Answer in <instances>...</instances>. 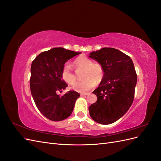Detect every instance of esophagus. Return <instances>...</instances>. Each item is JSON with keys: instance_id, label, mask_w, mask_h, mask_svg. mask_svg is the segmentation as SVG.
Returning <instances> with one entry per match:
<instances>
[{"instance_id": "1", "label": "esophagus", "mask_w": 161, "mask_h": 161, "mask_svg": "<svg viewBox=\"0 0 161 161\" xmlns=\"http://www.w3.org/2000/svg\"><path fill=\"white\" fill-rule=\"evenodd\" d=\"M89 95L88 92H85V93H81L80 94L81 96H86V95Z\"/></svg>"}]
</instances>
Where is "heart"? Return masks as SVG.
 I'll return each mask as SVG.
<instances>
[{
  "label": "heart",
  "instance_id": "1",
  "mask_svg": "<svg viewBox=\"0 0 161 161\" xmlns=\"http://www.w3.org/2000/svg\"><path fill=\"white\" fill-rule=\"evenodd\" d=\"M75 64L79 68L84 69L81 81L76 82L72 85V88L77 92H86L92 89L103 78V70L99 64H93L92 60L86 56H79L75 60ZM62 79L66 83L72 85L76 80V77L72 72L71 66L65 64L61 72Z\"/></svg>",
  "mask_w": 161,
  "mask_h": 161
}]
</instances>
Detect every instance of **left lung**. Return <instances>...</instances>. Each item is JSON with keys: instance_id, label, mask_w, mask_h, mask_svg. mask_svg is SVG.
<instances>
[{"instance_id": "8db88e82", "label": "left lung", "mask_w": 161, "mask_h": 161, "mask_svg": "<svg viewBox=\"0 0 161 161\" xmlns=\"http://www.w3.org/2000/svg\"><path fill=\"white\" fill-rule=\"evenodd\" d=\"M103 70V78L93 92L97 101L89 108L91 118L108 125L120 119L134 101L137 75L132 60L113 47H103L89 53Z\"/></svg>"}]
</instances>
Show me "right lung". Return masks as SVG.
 Returning a JSON list of instances; mask_svg holds the SVG:
<instances>
[{
    "label": "right lung",
    "mask_w": 161,
    "mask_h": 161,
    "mask_svg": "<svg viewBox=\"0 0 161 161\" xmlns=\"http://www.w3.org/2000/svg\"><path fill=\"white\" fill-rule=\"evenodd\" d=\"M63 47H54L40 53L31 66L30 89L37 109L52 121H62L71 115L75 102L80 97L75 91H68L60 97L68 85L62 79L61 72L65 63L79 54Z\"/></svg>",
    "instance_id": "obj_1"
}]
</instances>
